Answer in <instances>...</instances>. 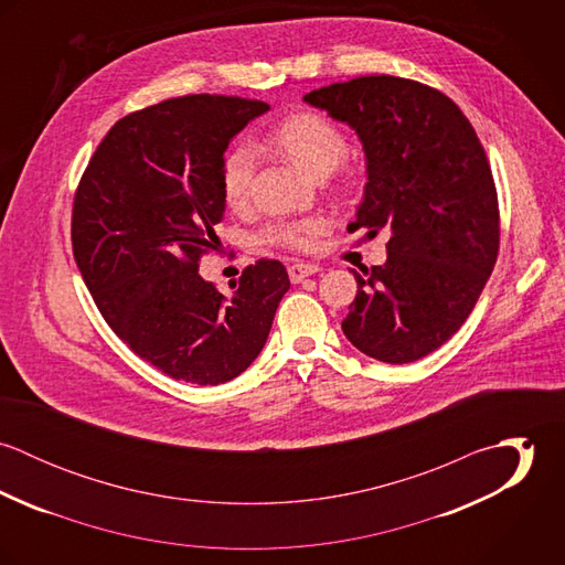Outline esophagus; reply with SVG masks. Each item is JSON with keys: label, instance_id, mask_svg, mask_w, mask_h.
Segmentation results:
<instances>
[{"label": "esophagus", "instance_id": "1", "mask_svg": "<svg viewBox=\"0 0 565 565\" xmlns=\"http://www.w3.org/2000/svg\"><path fill=\"white\" fill-rule=\"evenodd\" d=\"M318 271H322V267L316 265V263H294V265L289 267V278H291V282H300V280H305L307 276H313V274H318Z\"/></svg>", "mask_w": 565, "mask_h": 565}]
</instances>
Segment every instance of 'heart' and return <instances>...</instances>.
Wrapping results in <instances>:
<instances>
[{
    "mask_svg": "<svg viewBox=\"0 0 565 565\" xmlns=\"http://www.w3.org/2000/svg\"><path fill=\"white\" fill-rule=\"evenodd\" d=\"M263 148L291 162L307 178L322 180L343 159L345 137L322 115L311 110H300L285 117L276 126H271L263 137ZM254 171H256V157L252 148L237 146L226 154L222 164V195L228 209L242 211L247 204ZM323 231H326L323 217L282 222L265 231V242L307 252L316 245V239L322 235Z\"/></svg>",
    "mask_w": 565,
    "mask_h": 565,
    "instance_id": "heart-1",
    "label": "heart"
}]
</instances>
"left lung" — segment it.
<instances>
[{
  "label": "left lung",
  "mask_w": 565,
  "mask_h": 565,
  "mask_svg": "<svg viewBox=\"0 0 565 565\" xmlns=\"http://www.w3.org/2000/svg\"><path fill=\"white\" fill-rule=\"evenodd\" d=\"M305 102L350 126L363 146L367 182L350 228L392 235L383 265L363 276L352 269L356 298L343 334L383 363L417 361L468 320L498 256L483 146L461 108L419 82L363 76Z\"/></svg>",
  "instance_id": "1"
}]
</instances>
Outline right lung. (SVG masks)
<instances>
[{
  "label": "right lung",
  "instance_id": "add662e5",
  "mask_svg": "<svg viewBox=\"0 0 565 565\" xmlns=\"http://www.w3.org/2000/svg\"><path fill=\"white\" fill-rule=\"evenodd\" d=\"M258 99L184 95L119 119L88 162L72 242L108 326L162 374L222 385L260 354L289 289L282 263L260 258L224 296L198 271L224 220V152L267 113Z\"/></svg>",
  "mask_w": 565,
  "mask_h": 565
}]
</instances>
